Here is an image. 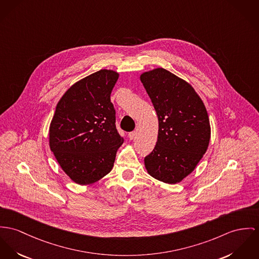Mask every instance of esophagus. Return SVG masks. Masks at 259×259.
<instances>
[{
    "mask_svg": "<svg viewBox=\"0 0 259 259\" xmlns=\"http://www.w3.org/2000/svg\"><path fill=\"white\" fill-rule=\"evenodd\" d=\"M135 136H136V132L135 131H133V132H130L129 134H128V137H129V139L133 140L135 138Z\"/></svg>",
    "mask_w": 259,
    "mask_h": 259,
    "instance_id": "esophagus-1",
    "label": "esophagus"
}]
</instances>
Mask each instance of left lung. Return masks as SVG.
Returning <instances> with one entry per match:
<instances>
[{"instance_id":"obj_1","label":"left lung","mask_w":259,"mask_h":259,"mask_svg":"<svg viewBox=\"0 0 259 259\" xmlns=\"http://www.w3.org/2000/svg\"><path fill=\"white\" fill-rule=\"evenodd\" d=\"M159 119L158 141L144 161L148 174L159 181L180 182L206 153L211 127L206 107L187 81L157 68L140 76Z\"/></svg>"}]
</instances>
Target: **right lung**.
I'll return each mask as SVG.
<instances>
[{
  "label": "right lung",
  "instance_id": "right-lung-1",
  "mask_svg": "<svg viewBox=\"0 0 259 259\" xmlns=\"http://www.w3.org/2000/svg\"><path fill=\"white\" fill-rule=\"evenodd\" d=\"M118 77L103 69L75 82L57 103L50 123V150L65 174L80 185L110 172L124 142L110 101Z\"/></svg>",
  "mask_w": 259,
  "mask_h": 259
}]
</instances>
